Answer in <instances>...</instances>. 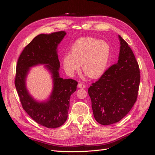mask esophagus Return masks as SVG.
<instances>
[{
  "mask_svg": "<svg viewBox=\"0 0 155 155\" xmlns=\"http://www.w3.org/2000/svg\"><path fill=\"white\" fill-rule=\"evenodd\" d=\"M78 87L79 88H85V85H84L83 83H79L78 85Z\"/></svg>",
  "mask_w": 155,
  "mask_h": 155,
  "instance_id": "34e87169",
  "label": "esophagus"
}]
</instances>
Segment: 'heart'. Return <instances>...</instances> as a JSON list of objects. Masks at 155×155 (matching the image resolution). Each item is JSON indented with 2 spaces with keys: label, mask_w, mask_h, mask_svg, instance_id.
<instances>
[{
  "label": "heart",
  "mask_w": 155,
  "mask_h": 155,
  "mask_svg": "<svg viewBox=\"0 0 155 155\" xmlns=\"http://www.w3.org/2000/svg\"><path fill=\"white\" fill-rule=\"evenodd\" d=\"M111 54L109 44L91 37H80L70 48V54L63 58V65L69 75L79 70L91 79L101 77L105 72Z\"/></svg>",
  "instance_id": "heart-1"
}]
</instances>
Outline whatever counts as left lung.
<instances>
[{"label":"left lung","mask_w":155,"mask_h":155,"mask_svg":"<svg viewBox=\"0 0 155 155\" xmlns=\"http://www.w3.org/2000/svg\"><path fill=\"white\" fill-rule=\"evenodd\" d=\"M118 39V62L88 90L94 118L104 125L122 119L132 109L138 96L140 81L138 64L128 44L120 35Z\"/></svg>","instance_id":"obj_1"}]
</instances>
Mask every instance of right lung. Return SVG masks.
<instances>
[{
    "label": "right lung",
    "instance_id": "obj_1",
    "mask_svg": "<svg viewBox=\"0 0 155 155\" xmlns=\"http://www.w3.org/2000/svg\"><path fill=\"white\" fill-rule=\"evenodd\" d=\"M65 31L40 34L28 45L18 58L15 85L23 109L35 122L47 128H57L66 121L70 98L76 91L78 82L59 76L60 63L58 46ZM44 65L51 75L53 87L47 100L37 101L26 87V78L30 68Z\"/></svg>",
    "mask_w": 155,
    "mask_h": 155
}]
</instances>
